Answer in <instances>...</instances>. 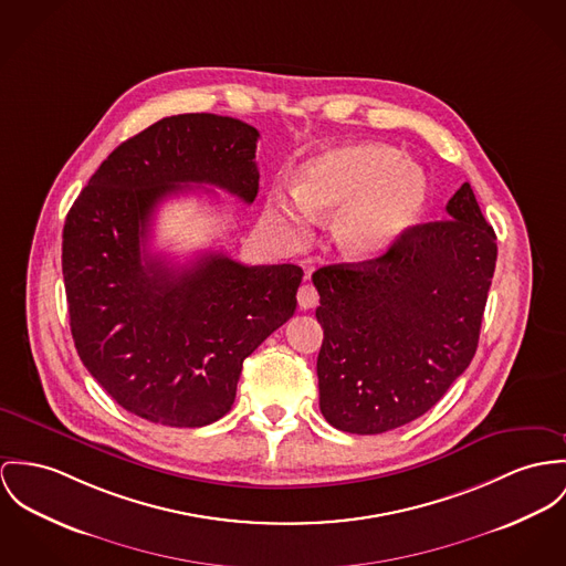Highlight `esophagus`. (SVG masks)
<instances>
[{
    "instance_id": "1",
    "label": "esophagus",
    "mask_w": 566,
    "mask_h": 566,
    "mask_svg": "<svg viewBox=\"0 0 566 566\" xmlns=\"http://www.w3.org/2000/svg\"><path fill=\"white\" fill-rule=\"evenodd\" d=\"M297 304H300L302 310H310V307H314V305L318 304V293H316V289H314L307 280L300 286V291H297Z\"/></svg>"
}]
</instances>
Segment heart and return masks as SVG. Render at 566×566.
<instances>
[{
    "label": "heart",
    "mask_w": 566,
    "mask_h": 566,
    "mask_svg": "<svg viewBox=\"0 0 566 566\" xmlns=\"http://www.w3.org/2000/svg\"><path fill=\"white\" fill-rule=\"evenodd\" d=\"M427 176L384 144H355L310 159L295 193H271L266 218L291 245H304L314 218L332 221L336 248L350 261H373L420 218Z\"/></svg>",
    "instance_id": "1"
}]
</instances>
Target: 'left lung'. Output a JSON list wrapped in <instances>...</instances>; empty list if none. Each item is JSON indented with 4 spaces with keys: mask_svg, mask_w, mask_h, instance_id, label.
Masks as SVG:
<instances>
[{
    "mask_svg": "<svg viewBox=\"0 0 566 566\" xmlns=\"http://www.w3.org/2000/svg\"><path fill=\"white\" fill-rule=\"evenodd\" d=\"M450 219L411 226L384 256L312 273L321 295V413L347 433L377 436L422 413L470 366L495 271V232L470 182Z\"/></svg>",
    "mask_w": 566,
    "mask_h": 566,
    "instance_id": "obj_1",
    "label": "left lung"
}]
</instances>
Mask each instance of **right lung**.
Wrapping results in <instances>:
<instances>
[{
  "label": "right lung",
  "mask_w": 566,
  "mask_h": 566,
  "mask_svg": "<svg viewBox=\"0 0 566 566\" xmlns=\"http://www.w3.org/2000/svg\"><path fill=\"white\" fill-rule=\"evenodd\" d=\"M259 130L178 114L123 142L87 180L62 232L71 334L120 407L166 427H205L234 402L243 359L297 307V264L245 266L223 252L170 264L146 250L157 207L191 185L252 205Z\"/></svg>",
  "instance_id": "obj_1"
}]
</instances>
